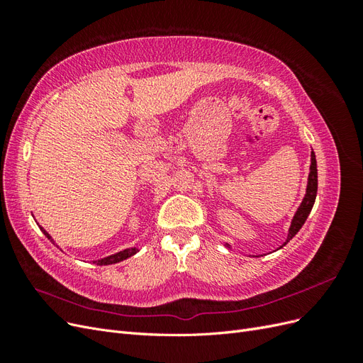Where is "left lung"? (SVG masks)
<instances>
[{
	"label": "left lung",
	"mask_w": 363,
	"mask_h": 363,
	"mask_svg": "<svg viewBox=\"0 0 363 363\" xmlns=\"http://www.w3.org/2000/svg\"><path fill=\"white\" fill-rule=\"evenodd\" d=\"M316 191H318V169H316V157L315 152H311V172H309V179H307V186H306V195L300 204V207L296 208V212L291 221V227L288 232V238L284 240V244L280 247L283 248L286 245L289 240L300 232V228L303 227V224L306 223L307 216H309L312 207L315 204V199H316ZM227 248H232L228 244H225Z\"/></svg>",
	"instance_id": "obj_1"
}]
</instances>
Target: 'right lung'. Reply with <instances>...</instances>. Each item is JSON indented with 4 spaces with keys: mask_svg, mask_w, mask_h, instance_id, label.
I'll use <instances>...</instances> for the list:
<instances>
[{
    "mask_svg": "<svg viewBox=\"0 0 363 363\" xmlns=\"http://www.w3.org/2000/svg\"><path fill=\"white\" fill-rule=\"evenodd\" d=\"M40 230L43 232V235H45L48 239L52 240V238L48 235V232H45V230H43L42 227H40ZM52 242H54V240H52ZM136 252H138V248H125V250H123V251L115 252V255H112V256H107V257H104V259L95 260L94 263H96V265H100V267H103V265H112V263L123 262V260L131 257L133 255H136Z\"/></svg>",
    "mask_w": 363,
    "mask_h": 363,
    "instance_id": "obj_1",
    "label": "right lung"
}]
</instances>
